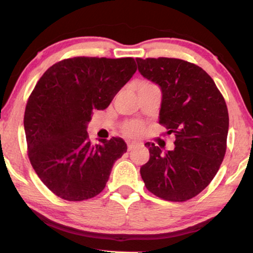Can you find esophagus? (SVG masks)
Returning a JSON list of instances; mask_svg holds the SVG:
<instances>
[{
  "label": "esophagus",
  "instance_id": "34e87169",
  "mask_svg": "<svg viewBox=\"0 0 253 253\" xmlns=\"http://www.w3.org/2000/svg\"><path fill=\"white\" fill-rule=\"evenodd\" d=\"M137 145H138L137 143H135V142H128V144H127L128 151H131L133 149H135V148H136Z\"/></svg>",
  "mask_w": 253,
  "mask_h": 253
}]
</instances>
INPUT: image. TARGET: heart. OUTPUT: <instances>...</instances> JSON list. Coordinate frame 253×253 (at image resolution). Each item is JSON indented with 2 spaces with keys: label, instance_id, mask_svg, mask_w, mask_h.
I'll return each mask as SVG.
<instances>
[{
  "label": "heart",
  "instance_id": "obj_1",
  "mask_svg": "<svg viewBox=\"0 0 253 253\" xmlns=\"http://www.w3.org/2000/svg\"><path fill=\"white\" fill-rule=\"evenodd\" d=\"M142 124L138 122H131L128 123L124 127V131L128 135V136H138L139 134L142 133Z\"/></svg>",
  "mask_w": 253,
  "mask_h": 253
}]
</instances>
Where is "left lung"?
Segmentation results:
<instances>
[{
  "label": "left lung",
  "mask_w": 253,
  "mask_h": 253,
  "mask_svg": "<svg viewBox=\"0 0 253 253\" xmlns=\"http://www.w3.org/2000/svg\"><path fill=\"white\" fill-rule=\"evenodd\" d=\"M139 74L161 90L159 123L175 133V149L145 143L150 159L139 172L148 190L183 202L209 185L226 152L228 111L216 84L202 68L180 59H136Z\"/></svg>",
  "instance_id": "obj_1"
}]
</instances>
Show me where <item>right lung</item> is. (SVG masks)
I'll return each mask as SVG.
<instances>
[{"mask_svg": "<svg viewBox=\"0 0 253 253\" xmlns=\"http://www.w3.org/2000/svg\"><path fill=\"white\" fill-rule=\"evenodd\" d=\"M135 71L133 58L77 56L55 63L37 82L24 118L28 157L59 198L83 201L103 191L127 144L112 137L93 145L87 124L94 110L109 107Z\"/></svg>", "mask_w": 253, "mask_h": 253, "instance_id": "obj_1", "label": "right lung"}]
</instances>
